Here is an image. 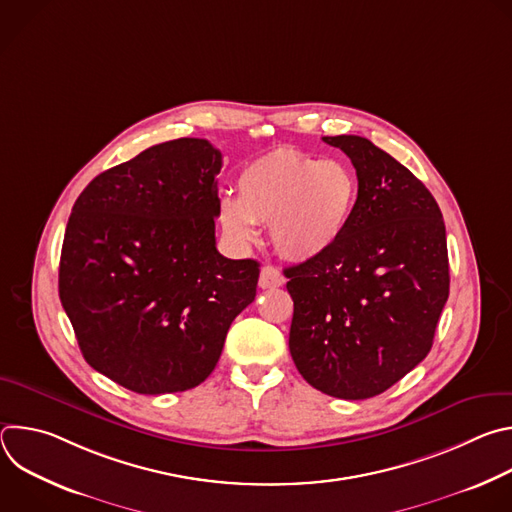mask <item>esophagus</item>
Here are the masks:
<instances>
[{
    "instance_id": "esophagus-1",
    "label": "esophagus",
    "mask_w": 512,
    "mask_h": 512,
    "mask_svg": "<svg viewBox=\"0 0 512 512\" xmlns=\"http://www.w3.org/2000/svg\"><path fill=\"white\" fill-rule=\"evenodd\" d=\"M283 275L277 267L273 265H263L261 267V275H259V287L261 289H271V287H279L283 285Z\"/></svg>"
}]
</instances>
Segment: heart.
Segmentation results:
<instances>
[{"instance_id": "b5f03b06", "label": "heart", "mask_w": 512, "mask_h": 512, "mask_svg": "<svg viewBox=\"0 0 512 512\" xmlns=\"http://www.w3.org/2000/svg\"><path fill=\"white\" fill-rule=\"evenodd\" d=\"M356 202L358 178L350 166L283 148L241 170L237 200H221L218 221L237 245L255 241V223L269 225L281 257L310 261L340 241Z\"/></svg>"}]
</instances>
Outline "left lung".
<instances>
[{"label": "left lung", "mask_w": 512, "mask_h": 512, "mask_svg": "<svg viewBox=\"0 0 512 512\" xmlns=\"http://www.w3.org/2000/svg\"><path fill=\"white\" fill-rule=\"evenodd\" d=\"M358 178L340 241L287 267L289 352L300 375L338 399L381 395L427 356L450 296L442 210L403 164L367 137H322Z\"/></svg>", "instance_id": "obj_1"}]
</instances>
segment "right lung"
<instances>
[{
	"instance_id": "obj_1",
	"label": "right lung",
	"mask_w": 512,
	"mask_h": 512,
	"mask_svg": "<svg viewBox=\"0 0 512 512\" xmlns=\"http://www.w3.org/2000/svg\"><path fill=\"white\" fill-rule=\"evenodd\" d=\"M221 168L206 139L166 141L99 174L72 206L60 302L85 360L133 393L200 385L255 300L259 263L216 251Z\"/></svg>"
}]
</instances>
